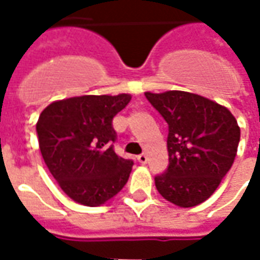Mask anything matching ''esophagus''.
Instances as JSON below:
<instances>
[{
  "label": "esophagus",
  "mask_w": 260,
  "mask_h": 260,
  "mask_svg": "<svg viewBox=\"0 0 260 260\" xmlns=\"http://www.w3.org/2000/svg\"><path fill=\"white\" fill-rule=\"evenodd\" d=\"M138 161H139V163L141 164H146L147 163V156L146 154H143V153H142V154H139V156H138Z\"/></svg>",
  "instance_id": "esophagus-1"
}]
</instances>
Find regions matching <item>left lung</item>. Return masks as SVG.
<instances>
[{
  "label": "left lung",
  "mask_w": 260,
  "mask_h": 260,
  "mask_svg": "<svg viewBox=\"0 0 260 260\" xmlns=\"http://www.w3.org/2000/svg\"><path fill=\"white\" fill-rule=\"evenodd\" d=\"M145 96L169 125V167L154 177L164 199L181 207L205 202L234 163L241 131L229 110L181 90Z\"/></svg>",
  "instance_id": "1"
}]
</instances>
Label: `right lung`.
Masks as SVG:
<instances>
[{
	"label": "right lung",
	"instance_id": "add662e5",
	"mask_svg": "<svg viewBox=\"0 0 260 260\" xmlns=\"http://www.w3.org/2000/svg\"><path fill=\"white\" fill-rule=\"evenodd\" d=\"M129 94L80 96L51 103L37 121L39 146L50 173L67 195L85 206H100L118 193L134 161L114 150L113 118Z\"/></svg>",
	"mask_w": 260,
	"mask_h": 260
}]
</instances>
